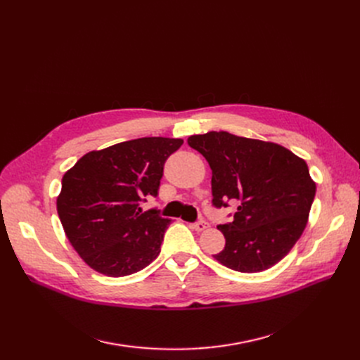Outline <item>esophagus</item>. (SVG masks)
Listing matches in <instances>:
<instances>
[{
  "mask_svg": "<svg viewBox=\"0 0 360 360\" xmlns=\"http://www.w3.org/2000/svg\"><path fill=\"white\" fill-rule=\"evenodd\" d=\"M191 226H193V229H195L197 232H202L209 228V224H207V221H204V220H198V221L193 223Z\"/></svg>",
  "mask_w": 360,
  "mask_h": 360,
  "instance_id": "obj_1",
  "label": "esophagus"
}]
</instances>
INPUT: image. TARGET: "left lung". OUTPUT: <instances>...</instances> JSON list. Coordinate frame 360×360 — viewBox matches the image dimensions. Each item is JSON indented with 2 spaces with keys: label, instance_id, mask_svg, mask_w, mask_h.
Returning <instances> with one entry per match:
<instances>
[{
  "label": "left lung",
  "instance_id": "obj_1",
  "mask_svg": "<svg viewBox=\"0 0 360 360\" xmlns=\"http://www.w3.org/2000/svg\"><path fill=\"white\" fill-rule=\"evenodd\" d=\"M188 144L212 167L213 205L238 204L233 220L217 226L226 245L213 257L240 273L285 258L307 228L316 191L307 162L280 144L226 131L191 136Z\"/></svg>",
  "mask_w": 360,
  "mask_h": 360
}]
</instances>
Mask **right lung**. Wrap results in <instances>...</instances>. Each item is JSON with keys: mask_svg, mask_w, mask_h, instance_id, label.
Returning <instances> with one entry per match:
<instances>
[{"mask_svg": "<svg viewBox=\"0 0 360 360\" xmlns=\"http://www.w3.org/2000/svg\"><path fill=\"white\" fill-rule=\"evenodd\" d=\"M181 139L144 137L89 151L63 176L56 210L72 248L89 267L122 277L160 254L170 223L140 204L158 195L163 165Z\"/></svg>", "mask_w": 360, "mask_h": 360, "instance_id": "right-lung-1", "label": "right lung"}]
</instances>
